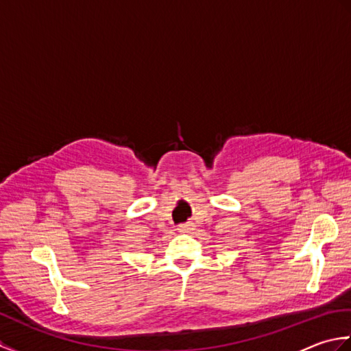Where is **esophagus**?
I'll return each mask as SVG.
<instances>
[{
  "mask_svg": "<svg viewBox=\"0 0 351 351\" xmlns=\"http://www.w3.org/2000/svg\"><path fill=\"white\" fill-rule=\"evenodd\" d=\"M195 223L193 221H187V223H181L180 226H178V232H191V230H195Z\"/></svg>",
  "mask_w": 351,
  "mask_h": 351,
  "instance_id": "esophagus-1",
  "label": "esophagus"
}]
</instances>
